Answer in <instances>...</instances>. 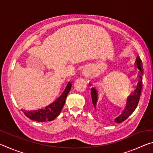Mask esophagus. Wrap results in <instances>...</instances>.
<instances>
[{"instance_id": "1", "label": "esophagus", "mask_w": 153, "mask_h": 153, "mask_svg": "<svg viewBox=\"0 0 153 153\" xmlns=\"http://www.w3.org/2000/svg\"><path fill=\"white\" fill-rule=\"evenodd\" d=\"M82 73H83V74L85 76H88V74H89V69H87V68H85L84 69H83Z\"/></svg>"}]
</instances>
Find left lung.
Instances as JSON below:
<instances>
[{
  "instance_id": "left-lung-1",
  "label": "left lung",
  "mask_w": 153,
  "mask_h": 153,
  "mask_svg": "<svg viewBox=\"0 0 153 153\" xmlns=\"http://www.w3.org/2000/svg\"><path fill=\"white\" fill-rule=\"evenodd\" d=\"M136 65L137 68L139 69L140 71V75L139 77V82L137 85V88L134 92V94L132 95L129 96L128 98V100H127L126 107L125 109L123 110V113L121 114L120 116H118L117 118L115 119V122L117 123H120L123 121L127 120L137 107L138 105L140 98L142 90V76H143V69H142V61L140 59L139 56H138L136 61ZM91 97L92 100V107L94 111H97V103L98 101V92L94 88H91Z\"/></svg>"
}]
</instances>
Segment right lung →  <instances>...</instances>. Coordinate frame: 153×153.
Segmentation results:
<instances>
[{
	"label": "right lung",
	"mask_w": 153,
	"mask_h": 153,
	"mask_svg": "<svg viewBox=\"0 0 153 153\" xmlns=\"http://www.w3.org/2000/svg\"><path fill=\"white\" fill-rule=\"evenodd\" d=\"M71 88V83L68 82L65 89L60 97L55 102L51 103L50 105L45 107V109H39L36 111H24L23 112L30 120L39 121V122H45V121H53L60 114L61 110L65 102L66 98L68 95Z\"/></svg>",
	"instance_id": "right-lung-1"
}]
</instances>
